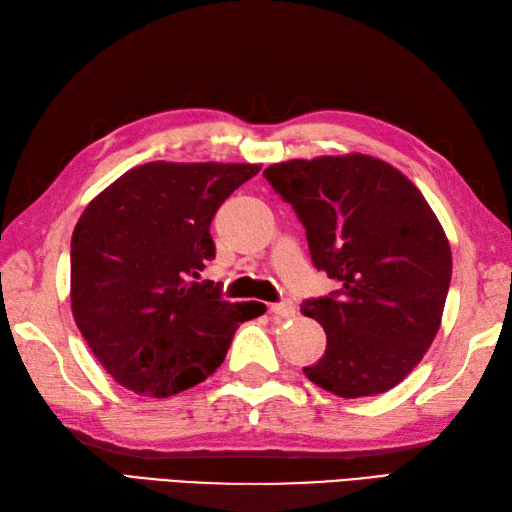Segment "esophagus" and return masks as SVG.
I'll return each mask as SVG.
<instances>
[{
  "label": "esophagus",
  "instance_id": "34e87169",
  "mask_svg": "<svg viewBox=\"0 0 512 512\" xmlns=\"http://www.w3.org/2000/svg\"><path fill=\"white\" fill-rule=\"evenodd\" d=\"M271 313L273 315H278V317H282V319H291V317H295V304L291 302V299H284V302H276V304H271Z\"/></svg>",
  "mask_w": 512,
  "mask_h": 512
}]
</instances>
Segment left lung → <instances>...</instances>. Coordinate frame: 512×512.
Listing matches in <instances>:
<instances>
[{
    "mask_svg": "<svg viewBox=\"0 0 512 512\" xmlns=\"http://www.w3.org/2000/svg\"><path fill=\"white\" fill-rule=\"evenodd\" d=\"M263 176L302 221L315 267L341 284L302 306L328 339L306 378L347 400L393 389L432 345L452 280L426 197L365 154L278 162Z\"/></svg>",
    "mask_w": 512,
    "mask_h": 512,
    "instance_id": "8db88e82",
    "label": "left lung"
}]
</instances>
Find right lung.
Segmentation results:
<instances>
[{"label": "right lung", "mask_w": 512, "mask_h": 512, "mask_svg": "<svg viewBox=\"0 0 512 512\" xmlns=\"http://www.w3.org/2000/svg\"><path fill=\"white\" fill-rule=\"evenodd\" d=\"M258 171L156 160L84 208L71 236V310L121 386L147 397L191 389L223 363L236 328L267 310L191 280L215 258L210 221L219 206Z\"/></svg>", "instance_id": "1"}]
</instances>
